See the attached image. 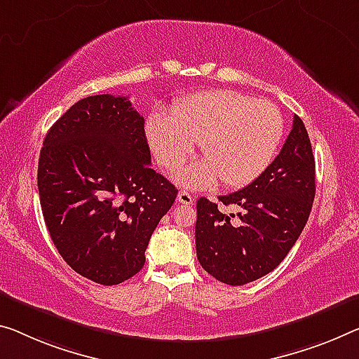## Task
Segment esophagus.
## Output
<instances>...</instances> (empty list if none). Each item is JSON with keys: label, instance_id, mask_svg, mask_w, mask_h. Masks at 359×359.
<instances>
[{"label": "esophagus", "instance_id": "1", "mask_svg": "<svg viewBox=\"0 0 359 359\" xmlns=\"http://www.w3.org/2000/svg\"><path fill=\"white\" fill-rule=\"evenodd\" d=\"M176 201H178L180 203H183V205H191V203L194 202V197H192L189 192L180 191L178 192V197H176Z\"/></svg>", "mask_w": 359, "mask_h": 359}]
</instances>
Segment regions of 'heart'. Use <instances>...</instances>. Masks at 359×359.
Here are the masks:
<instances>
[{
    "instance_id": "b5f03b06",
    "label": "heart",
    "mask_w": 359,
    "mask_h": 359,
    "mask_svg": "<svg viewBox=\"0 0 359 359\" xmlns=\"http://www.w3.org/2000/svg\"><path fill=\"white\" fill-rule=\"evenodd\" d=\"M147 140L158 163L173 172L198 142L202 161L178 175L187 187H207L219 178L226 187H244L269 167L283 140L284 122L269 101L229 90L202 91L181 99L170 117H149Z\"/></svg>"
}]
</instances>
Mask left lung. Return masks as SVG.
Listing matches in <instances>:
<instances>
[{
    "instance_id": "8db88e82",
    "label": "left lung",
    "mask_w": 359,
    "mask_h": 359,
    "mask_svg": "<svg viewBox=\"0 0 359 359\" xmlns=\"http://www.w3.org/2000/svg\"><path fill=\"white\" fill-rule=\"evenodd\" d=\"M310 137L299 115L279 156L262 176L229 196L224 215L205 197L197 201V260L215 279L244 285L271 273L284 260L310 217L316 183Z\"/></svg>"
}]
</instances>
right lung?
I'll return each instance as SVG.
<instances>
[{
	"label": "right lung",
	"instance_id": "1",
	"mask_svg": "<svg viewBox=\"0 0 359 359\" xmlns=\"http://www.w3.org/2000/svg\"><path fill=\"white\" fill-rule=\"evenodd\" d=\"M38 191L60 257L102 285L140 273L149 239L178 194L151 168L144 117L128 97L112 95L81 99L49 128Z\"/></svg>",
	"mask_w": 359,
	"mask_h": 359
}]
</instances>
